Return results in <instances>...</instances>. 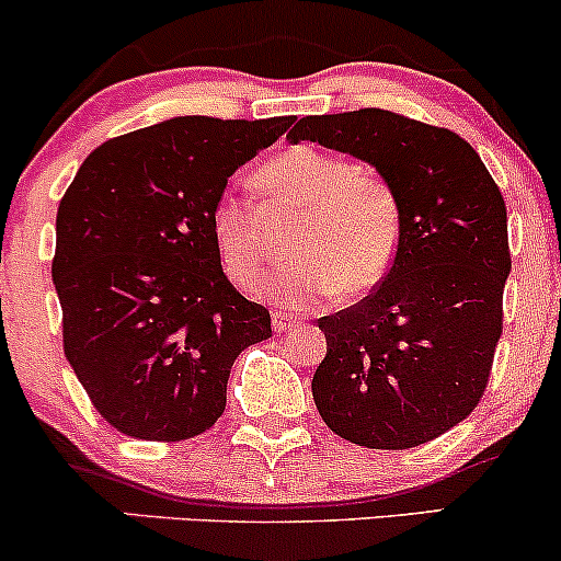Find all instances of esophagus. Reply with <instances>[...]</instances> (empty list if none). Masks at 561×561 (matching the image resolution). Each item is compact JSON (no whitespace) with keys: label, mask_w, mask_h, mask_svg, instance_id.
<instances>
[{"label":"esophagus","mask_w":561,"mask_h":561,"mask_svg":"<svg viewBox=\"0 0 561 561\" xmlns=\"http://www.w3.org/2000/svg\"><path fill=\"white\" fill-rule=\"evenodd\" d=\"M295 324H298V317H293V313H287V311H274V330L276 332L293 330Z\"/></svg>","instance_id":"esophagus-1"}]
</instances>
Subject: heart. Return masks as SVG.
Segmentation results:
<instances>
[{
    "label": "heart",
    "instance_id": "1",
    "mask_svg": "<svg viewBox=\"0 0 561 561\" xmlns=\"http://www.w3.org/2000/svg\"><path fill=\"white\" fill-rule=\"evenodd\" d=\"M257 186L274 202L306 210L287 261L263 282L268 298L311 306L335 295L373 290L389 276L402 244V207L378 170L295 146L257 170ZM213 242L226 274L250 287L263 263V220L248 199L220 194L210 213Z\"/></svg>",
    "mask_w": 561,
    "mask_h": 561
}]
</instances>
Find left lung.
<instances>
[{"mask_svg": "<svg viewBox=\"0 0 561 561\" xmlns=\"http://www.w3.org/2000/svg\"><path fill=\"white\" fill-rule=\"evenodd\" d=\"M287 140L365 159L402 207L389 276L319 319L328 337L311 380L319 415L370 450L426 445L488 389L511 271L501 188L458 133L386 108L304 116Z\"/></svg>", "mask_w": 561, "mask_h": 561, "instance_id": "left-lung-1", "label": "left lung"}]
</instances>
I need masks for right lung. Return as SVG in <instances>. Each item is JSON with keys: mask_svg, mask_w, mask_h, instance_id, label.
<instances>
[{"mask_svg": "<svg viewBox=\"0 0 561 561\" xmlns=\"http://www.w3.org/2000/svg\"><path fill=\"white\" fill-rule=\"evenodd\" d=\"M295 116H175L98 146L55 220L64 351L125 436L181 442L226 410L233 359L271 313L226 279L210 213L229 178Z\"/></svg>", "mask_w": 561, "mask_h": 561, "instance_id": "1", "label": "right lung"}]
</instances>
